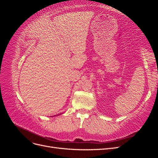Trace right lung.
I'll return each mask as SVG.
<instances>
[{
    "label": "right lung",
    "mask_w": 158,
    "mask_h": 158,
    "mask_svg": "<svg viewBox=\"0 0 158 158\" xmlns=\"http://www.w3.org/2000/svg\"><path fill=\"white\" fill-rule=\"evenodd\" d=\"M60 114H61V113H60ZM58 115H59V114H58ZM54 116H55V115H54ZM52 117H53V116H52Z\"/></svg>",
    "instance_id": "right-lung-1"
}]
</instances>
